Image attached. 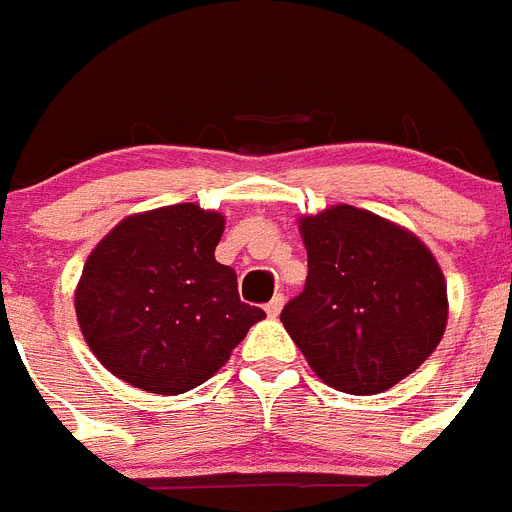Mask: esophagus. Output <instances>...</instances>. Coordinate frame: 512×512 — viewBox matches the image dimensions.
Instances as JSON below:
<instances>
[{"instance_id": "obj_1", "label": "esophagus", "mask_w": 512, "mask_h": 512, "mask_svg": "<svg viewBox=\"0 0 512 512\" xmlns=\"http://www.w3.org/2000/svg\"><path fill=\"white\" fill-rule=\"evenodd\" d=\"M281 308H284V295H276L271 300V303L265 305V313H268L271 319H276V316H279V313H281Z\"/></svg>"}]
</instances>
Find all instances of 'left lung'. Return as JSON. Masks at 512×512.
<instances>
[{
    "label": "left lung",
    "instance_id": "1",
    "mask_svg": "<svg viewBox=\"0 0 512 512\" xmlns=\"http://www.w3.org/2000/svg\"><path fill=\"white\" fill-rule=\"evenodd\" d=\"M300 236L308 279L281 324L316 377L374 396L420 369L449 319L446 279L428 244L350 204L303 215Z\"/></svg>",
    "mask_w": 512,
    "mask_h": 512
}]
</instances>
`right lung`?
Instances as JSON below:
<instances>
[{"label":"right lung","mask_w":512,"mask_h":512,"mask_svg":"<svg viewBox=\"0 0 512 512\" xmlns=\"http://www.w3.org/2000/svg\"><path fill=\"white\" fill-rule=\"evenodd\" d=\"M223 231L220 212L183 201L124 217L92 249L76 321L114 377L159 396L193 390L265 319L215 260Z\"/></svg>","instance_id":"right-lung-1"}]
</instances>
